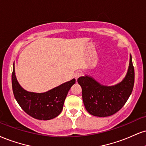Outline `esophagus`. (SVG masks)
Wrapping results in <instances>:
<instances>
[{
    "label": "esophagus",
    "instance_id": "1",
    "mask_svg": "<svg viewBox=\"0 0 146 146\" xmlns=\"http://www.w3.org/2000/svg\"><path fill=\"white\" fill-rule=\"evenodd\" d=\"M82 73H81V72H76V73H75L74 77H75V78L76 79V80H78V79L80 78V77L82 76Z\"/></svg>",
    "mask_w": 146,
    "mask_h": 146
}]
</instances>
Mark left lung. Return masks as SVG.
Listing matches in <instances>:
<instances>
[{
    "mask_svg": "<svg viewBox=\"0 0 146 146\" xmlns=\"http://www.w3.org/2000/svg\"><path fill=\"white\" fill-rule=\"evenodd\" d=\"M134 82L135 71L131 54L127 73L120 83L111 86L102 85L86 75L78 80L82 89L86 110L91 115L98 117L110 116L118 111L131 94Z\"/></svg>",
    "mask_w": 146,
    "mask_h": 146,
    "instance_id": "1",
    "label": "left lung"
}]
</instances>
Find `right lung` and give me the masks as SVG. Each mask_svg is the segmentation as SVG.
<instances>
[{
	"label": "right lung",
	"instance_id": "add662e5",
	"mask_svg": "<svg viewBox=\"0 0 146 146\" xmlns=\"http://www.w3.org/2000/svg\"><path fill=\"white\" fill-rule=\"evenodd\" d=\"M11 80L14 96L20 106L29 115L41 120H51L61 113L68 91L75 83L73 79L47 92H29L19 84L14 64Z\"/></svg>",
	"mask_w": 146,
	"mask_h": 146
}]
</instances>
